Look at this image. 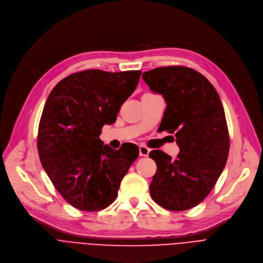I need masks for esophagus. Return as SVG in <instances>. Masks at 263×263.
Returning <instances> with one entry per match:
<instances>
[{
    "label": "esophagus",
    "instance_id": "34e87169",
    "mask_svg": "<svg viewBox=\"0 0 263 263\" xmlns=\"http://www.w3.org/2000/svg\"><path fill=\"white\" fill-rule=\"evenodd\" d=\"M139 151H140V156H148L149 152H150V149L148 147H146V146L141 145L139 147Z\"/></svg>",
    "mask_w": 263,
    "mask_h": 263
}]
</instances>
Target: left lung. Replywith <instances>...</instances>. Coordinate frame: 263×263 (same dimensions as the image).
I'll use <instances>...</instances> for the list:
<instances>
[{
	"instance_id": "left-lung-1",
	"label": "left lung",
	"mask_w": 263,
	"mask_h": 263,
	"mask_svg": "<svg viewBox=\"0 0 263 263\" xmlns=\"http://www.w3.org/2000/svg\"><path fill=\"white\" fill-rule=\"evenodd\" d=\"M144 82L161 94L167 107L162 129L175 134L176 160L161 150L149 156L156 163L150 195L170 211H186L212 192L229 153V135L220 96L209 81L183 66L145 71Z\"/></svg>"
}]
</instances>
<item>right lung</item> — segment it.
<instances>
[{"label": "right lung", "mask_w": 263, "mask_h": 263, "mask_svg": "<svg viewBox=\"0 0 263 263\" xmlns=\"http://www.w3.org/2000/svg\"><path fill=\"white\" fill-rule=\"evenodd\" d=\"M141 73L81 71L60 81L46 99L38 129L40 162L56 190L80 211L96 212L113 203L139 155L136 146L114 150L99 136L104 124L116 121Z\"/></svg>", "instance_id": "obj_1"}]
</instances>
